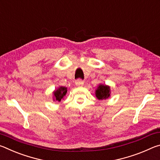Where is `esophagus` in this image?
<instances>
[{"label": "esophagus", "mask_w": 160, "mask_h": 160, "mask_svg": "<svg viewBox=\"0 0 160 160\" xmlns=\"http://www.w3.org/2000/svg\"><path fill=\"white\" fill-rule=\"evenodd\" d=\"M75 85H76L77 86L82 87L84 85V82L82 80H77L76 82H75Z\"/></svg>", "instance_id": "esophagus-1"}]
</instances>
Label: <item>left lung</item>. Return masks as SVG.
I'll list each match as a JSON object with an SVG mask.
<instances>
[{"instance_id": "obj_1", "label": "left lung", "mask_w": 160, "mask_h": 160, "mask_svg": "<svg viewBox=\"0 0 160 160\" xmlns=\"http://www.w3.org/2000/svg\"><path fill=\"white\" fill-rule=\"evenodd\" d=\"M110 87L106 85H102V84H100L95 91L97 98L99 100L108 99L110 97Z\"/></svg>"}]
</instances>
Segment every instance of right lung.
Instances as JSON below:
<instances>
[{
  "label": "right lung",
  "mask_w": 160,
  "mask_h": 160,
  "mask_svg": "<svg viewBox=\"0 0 160 160\" xmlns=\"http://www.w3.org/2000/svg\"><path fill=\"white\" fill-rule=\"evenodd\" d=\"M67 88L66 87H63L61 86L53 92V100L55 101H58V102H61L62 99L64 98V97L66 96V94L67 93Z\"/></svg>",
  "instance_id": "right-lung-1"
}]
</instances>
